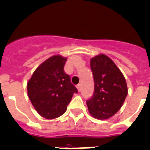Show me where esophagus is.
I'll list each match as a JSON object with an SVG mask.
<instances>
[{
	"instance_id": "esophagus-1",
	"label": "esophagus",
	"mask_w": 150,
	"mask_h": 150,
	"mask_svg": "<svg viewBox=\"0 0 150 150\" xmlns=\"http://www.w3.org/2000/svg\"><path fill=\"white\" fill-rule=\"evenodd\" d=\"M76 88H77L78 91L80 92V90H81V84H78L77 86H76Z\"/></svg>"
}]
</instances>
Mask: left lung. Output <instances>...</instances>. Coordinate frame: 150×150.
I'll list each match as a JSON object with an SVG mask.
<instances>
[{"label":"left lung","instance_id":"left-lung-1","mask_svg":"<svg viewBox=\"0 0 150 150\" xmlns=\"http://www.w3.org/2000/svg\"><path fill=\"white\" fill-rule=\"evenodd\" d=\"M90 68L94 80V92L86 100L91 116L106 120L116 114L127 97V82L114 62L104 54L90 60Z\"/></svg>","mask_w":150,"mask_h":150}]
</instances>
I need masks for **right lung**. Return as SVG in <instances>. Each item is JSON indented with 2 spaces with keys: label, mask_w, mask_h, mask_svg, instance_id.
Here are the masks:
<instances>
[{
  "label": "right lung",
  "mask_w": 150,
  "mask_h": 150,
  "mask_svg": "<svg viewBox=\"0 0 150 150\" xmlns=\"http://www.w3.org/2000/svg\"><path fill=\"white\" fill-rule=\"evenodd\" d=\"M67 58L53 56L38 67L28 83V93L34 109L41 117L55 119L67 109L77 89L64 72Z\"/></svg>",
  "instance_id": "obj_1"
}]
</instances>
